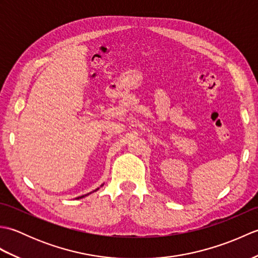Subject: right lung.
<instances>
[{
	"label": "right lung",
	"instance_id": "1",
	"mask_svg": "<svg viewBox=\"0 0 258 258\" xmlns=\"http://www.w3.org/2000/svg\"><path fill=\"white\" fill-rule=\"evenodd\" d=\"M98 189V188H97ZM97 189H95V190H97ZM86 196V195H85ZM82 197H84V196H81V197H78V199H82Z\"/></svg>",
	"mask_w": 258,
	"mask_h": 258
}]
</instances>
